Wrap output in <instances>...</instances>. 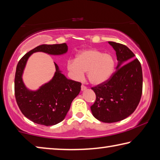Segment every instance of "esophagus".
<instances>
[{
  "instance_id": "1",
  "label": "esophagus",
  "mask_w": 160,
  "mask_h": 160,
  "mask_svg": "<svg viewBox=\"0 0 160 160\" xmlns=\"http://www.w3.org/2000/svg\"><path fill=\"white\" fill-rule=\"evenodd\" d=\"M86 89H87V87H86V86H85L84 85H81V90H85Z\"/></svg>"
}]
</instances>
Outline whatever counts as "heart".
Wrapping results in <instances>:
<instances>
[{
  "instance_id": "b5f03b06",
  "label": "heart",
  "mask_w": 160,
  "mask_h": 160,
  "mask_svg": "<svg viewBox=\"0 0 160 160\" xmlns=\"http://www.w3.org/2000/svg\"><path fill=\"white\" fill-rule=\"evenodd\" d=\"M115 62L108 54L95 49H88L78 53L75 60L68 62L67 68L75 80L83 79L87 71L88 80L93 85H100L108 80L113 72Z\"/></svg>"
}]
</instances>
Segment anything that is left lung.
<instances>
[{"instance_id":"left-lung-1","label":"left lung","mask_w":160,"mask_h":160,"mask_svg":"<svg viewBox=\"0 0 160 160\" xmlns=\"http://www.w3.org/2000/svg\"><path fill=\"white\" fill-rule=\"evenodd\" d=\"M116 51L118 66L105 82L91 88L96 100L90 109L103 122L122 120L134 112L142 93V71L135 54L125 45L109 41Z\"/></svg>"}]
</instances>
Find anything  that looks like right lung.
<instances>
[{
  "label": "right lung",
  "mask_w": 160,
  "mask_h": 160,
  "mask_svg": "<svg viewBox=\"0 0 160 160\" xmlns=\"http://www.w3.org/2000/svg\"><path fill=\"white\" fill-rule=\"evenodd\" d=\"M68 51L66 43L40 45L27 52L17 65L15 75V96L21 112L39 125L50 126L64 120L72 100L81 89V83L68 80L55 63V72L49 82L36 91L28 90L22 80V72L28 58L35 52L62 55Z\"/></svg>",
  "instance_id": "obj_1"
}]
</instances>
